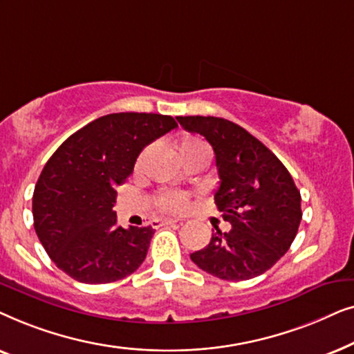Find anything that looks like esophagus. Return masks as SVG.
<instances>
[{"label":"esophagus","mask_w":354,"mask_h":354,"mask_svg":"<svg viewBox=\"0 0 354 354\" xmlns=\"http://www.w3.org/2000/svg\"><path fill=\"white\" fill-rule=\"evenodd\" d=\"M177 221L174 219H158V221H153V227L154 229H159V227H164V225H176Z\"/></svg>","instance_id":"34e87169"}]
</instances>
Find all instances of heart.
Masks as SVG:
<instances>
[{
  "label": "heart",
  "mask_w": 354,
  "mask_h": 354,
  "mask_svg": "<svg viewBox=\"0 0 354 354\" xmlns=\"http://www.w3.org/2000/svg\"><path fill=\"white\" fill-rule=\"evenodd\" d=\"M178 151H180L182 159H183L187 156H193V154H196V153H206L207 154V147H206L205 142H201V140L187 138V140H183L180 145H178ZM147 154H148V149H145V151L140 154V158L137 161V167H142V164L145 161V158H147ZM187 201H188L187 195H183V193L164 192L158 198V206L164 211L180 212V211L185 209Z\"/></svg>",
  "instance_id": "b5f03b06"
}]
</instances>
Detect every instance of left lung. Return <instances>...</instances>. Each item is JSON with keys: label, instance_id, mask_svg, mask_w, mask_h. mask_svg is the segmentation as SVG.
<instances>
[{"label": "left lung", "instance_id": "obj_1", "mask_svg": "<svg viewBox=\"0 0 354 354\" xmlns=\"http://www.w3.org/2000/svg\"><path fill=\"white\" fill-rule=\"evenodd\" d=\"M211 143L219 172L217 209L230 230L216 227L209 245L190 254L217 279L239 282L269 270L293 243L301 222V195L280 159L243 127L212 115L177 118Z\"/></svg>", "mask_w": 354, "mask_h": 354}]
</instances>
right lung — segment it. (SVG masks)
I'll return each mask as SVG.
<instances>
[{
    "mask_svg": "<svg viewBox=\"0 0 354 354\" xmlns=\"http://www.w3.org/2000/svg\"><path fill=\"white\" fill-rule=\"evenodd\" d=\"M177 127L171 115L115 113L72 133L48 159L33 192V227L53 263L82 283L135 272L154 229L118 225L115 188L142 149Z\"/></svg>",
    "mask_w": 354,
    "mask_h": 354,
    "instance_id": "obj_1",
    "label": "right lung"
}]
</instances>
